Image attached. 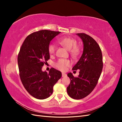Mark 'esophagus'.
Masks as SVG:
<instances>
[{"label": "esophagus", "mask_w": 122, "mask_h": 122, "mask_svg": "<svg viewBox=\"0 0 122 122\" xmlns=\"http://www.w3.org/2000/svg\"><path fill=\"white\" fill-rule=\"evenodd\" d=\"M67 76V74L64 73H62V77H65Z\"/></svg>", "instance_id": "obj_1"}]
</instances>
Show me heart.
Segmentation results:
<instances>
[{
    "label": "heart",
    "mask_w": 122,
    "mask_h": 122,
    "mask_svg": "<svg viewBox=\"0 0 122 122\" xmlns=\"http://www.w3.org/2000/svg\"><path fill=\"white\" fill-rule=\"evenodd\" d=\"M58 43L62 46H63L67 50L70 51V53L71 56L73 57H76L79 53V48L76 46L77 42L76 41L71 38L65 37L58 40ZM56 47L53 43L50 44L48 47V50L50 55H53L54 54ZM70 65V62L68 60H64V59H60L56 62V67L61 70L64 71L66 70L67 67Z\"/></svg>",
    "instance_id": "obj_1"
}]
</instances>
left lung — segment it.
Returning a JSON list of instances; mask_svg holds the SVG:
<instances>
[{
    "mask_svg": "<svg viewBox=\"0 0 122 122\" xmlns=\"http://www.w3.org/2000/svg\"><path fill=\"white\" fill-rule=\"evenodd\" d=\"M82 40L83 50L81 56L72 68L80 70L78 77H74L72 73L67 75L70 83L67 93L70 97L81 99L86 97L93 91L98 83L103 68L101 50L96 41L84 33L76 34Z\"/></svg>",
    "mask_w": 122,
    "mask_h": 122,
    "instance_id": "1",
    "label": "left lung"
}]
</instances>
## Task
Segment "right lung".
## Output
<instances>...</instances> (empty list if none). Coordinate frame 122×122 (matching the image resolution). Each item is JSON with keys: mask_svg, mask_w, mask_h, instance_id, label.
I'll return each instance as SVG.
<instances>
[{"mask_svg": "<svg viewBox=\"0 0 122 122\" xmlns=\"http://www.w3.org/2000/svg\"><path fill=\"white\" fill-rule=\"evenodd\" d=\"M61 32L42 30L28 36L21 46L18 64L21 82L28 93L38 99H45L53 93L54 84L61 77V71L51 68L42 71L44 64L50 59L48 47Z\"/></svg>", "mask_w": 122, "mask_h": 122, "instance_id": "right-lung-1", "label": "right lung"}]
</instances>
